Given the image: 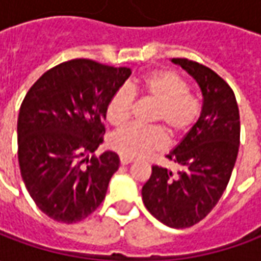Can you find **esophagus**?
<instances>
[{"label": "esophagus", "mask_w": 261, "mask_h": 261, "mask_svg": "<svg viewBox=\"0 0 261 261\" xmlns=\"http://www.w3.org/2000/svg\"><path fill=\"white\" fill-rule=\"evenodd\" d=\"M133 162V159L130 158H124V156H120V164L121 165H128Z\"/></svg>", "instance_id": "1"}]
</instances>
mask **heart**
Segmentation results:
<instances>
[{"mask_svg": "<svg viewBox=\"0 0 261 261\" xmlns=\"http://www.w3.org/2000/svg\"><path fill=\"white\" fill-rule=\"evenodd\" d=\"M185 78L170 71L156 69L148 72L131 88H120L109 99L106 119L114 127L125 124L134 106V93L156 103L152 121L161 123L170 136H180L192 128L201 113L200 99L190 93ZM166 144L164 130L155 127L128 125L113 133L109 138L110 148L124 158H141Z\"/></svg>", "mask_w": 261, "mask_h": 261, "instance_id": "b5f03b06", "label": "heart"}]
</instances>
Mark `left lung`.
Wrapping results in <instances>:
<instances>
[{
	"label": "left lung",
	"mask_w": 261,
	"mask_h": 261,
	"mask_svg": "<svg viewBox=\"0 0 261 261\" xmlns=\"http://www.w3.org/2000/svg\"><path fill=\"white\" fill-rule=\"evenodd\" d=\"M172 63L196 80L202 93L200 117L166 158L177 170L153 165L142 186L149 213L170 228H190L213 210L228 186L239 151L241 120L230 86L205 65L187 59Z\"/></svg>",
	"instance_id": "left-lung-1"
}]
</instances>
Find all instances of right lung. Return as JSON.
<instances>
[{"mask_svg": "<svg viewBox=\"0 0 261 261\" xmlns=\"http://www.w3.org/2000/svg\"><path fill=\"white\" fill-rule=\"evenodd\" d=\"M131 69L86 59L56 65L26 93L18 116L20 175L36 205L57 222L75 224L105 200L119 155L103 142L109 99Z\"/></svg>", "mask_w": 261, "mask_h": 261, "instance_id": "1", "label": "right lung"}]
</instances>
